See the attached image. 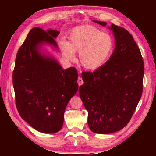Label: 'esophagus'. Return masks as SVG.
<instances>
[{"label":"esophagus","mask_w":156,"mask_h":156,"mask_svg":"<svg viewBox=\"0 0 156 156\" xmlns=\"http://www.w3.org/2000/svg\"><path fill=\"white\" fill-rule=\"evenodd\" d=\"M77 82H78V84L79 86H80V85H82V84H83V79H82V78H80V77H79V78H78Z\"/></svg>","instance_id":"1"}]
</instances>
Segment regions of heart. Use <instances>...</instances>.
Listing matches in <instances>:
<instances>
[{
    "instance_id": "1",
    "label": "heart",
    "mask_w": 156,
    "mask_h": 156,
    "mask_svg": "<svg viewBox=\"0 0 156 156\" xmlns=\"http://www.w3.org/2000/svg\"><path fill=\"white\" fill-rule=\"evenodd\" d=\"M59 44L63 56L69 61H74L75 53H79L80 64L88 70H96L104 65L114 48L112 37L92 25L73 28L69 41H61Z\"/></svg>"
}]
</instances>
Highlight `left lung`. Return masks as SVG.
<instances>
[{"instance_id": "8db88e82", "label": "left lung", "mask_w": 156, "mask_h": 156, "mask_svg": "<svg viewBox=\"0 0 156 156\" xmlns=\"http://www.w3.org/2000/svg\"><path fill=\"white\" fill-rule=\"evenodd\" d=\"M109 29L115 37L114 51L101 67L82 73L84 84L78 91L88 112L89 129L101 134L114 133L127 125L143 89L144 62L138 46L125 28L112 24Z\"/></svg>"}]
</instances>
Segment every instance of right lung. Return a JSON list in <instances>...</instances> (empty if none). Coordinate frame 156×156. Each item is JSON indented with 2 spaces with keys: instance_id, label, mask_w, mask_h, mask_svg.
Masks as SVG:
<instances>
[{
  "instance_id": "add662e5",
  "label": "right lung",
  "mask_w": 156,
  "mask_h": 156,
  "mask_svg": "<svg viewBox=\"0 0 156 156\" xmlns=\"http://www.w3.org/2000/svg\"><path fill=\"white\" fill-rule=\"evenodd\" d=\"M59 34L56 30L34 27L18 49L12 76L20 117L45 133L62 129L66 107L78 89L75 67L64 70L54 58L40 52L44 43L58 49L55 38Z\"/></svg>"
}]
</instances>
